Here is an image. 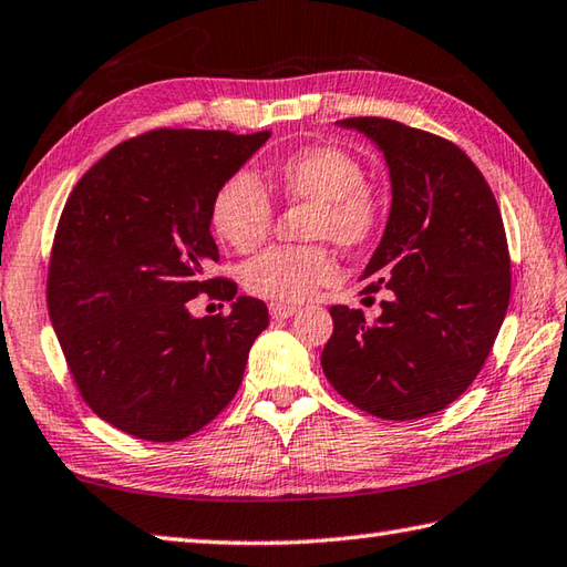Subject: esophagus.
Returning a JSON list of instances; mask_svg holds the SVG:
<instances>
[{"mask_svg":"<svg viewBox=\"0 0 567 567\" xmlns=\"http://www.w3.org/2000/svg\"><path fill=\"white\" fill-rule=\"evenodd\" d=\"M297 312V307H292V305H270V317L272 319H287V317H292Z\"/></svg>","mask_w":567,"mask_h":567,"instance_id":"obj_1","label":"esophagus"}]
</instances>
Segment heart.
<instances>
[{
    "label": "heart",
    "instance_id": "obj_1",
    "mask_svg": "<svg viewBox=\"0 0 567 567\" xmlns=\"http://www.w3.org/2000/svg\"><path fill=\"white\" fill-rule=\"evenodd\" d=\"M275 188L287 204L309 206L307 240H331L343 250L365 246L379 230L383 204L363 182V164L337 144H312L275 164ZM210 226L233 250L262 246L272 228V204L248 172L228 176L210 204ZM334 255L324 246L272 248L243 268V287L255 297L290 305L312 299L337 280Z\"/></svg>",
    "mask_w": 567,
    "mask_h": 567
}]
</instances>
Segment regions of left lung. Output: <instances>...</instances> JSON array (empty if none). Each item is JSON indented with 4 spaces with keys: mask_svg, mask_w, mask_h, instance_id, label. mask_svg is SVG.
I'll return each instance as SVG.
<instances>
[{
    "mask_svg": "<svg viewBox=\"0 0 567 567\" xmlns=\"http://www.w3.org/2000/svg\"><path fill=\"white\" fill-rule=\"evenodd\" d=\"M383 152L391 214L363 292L388 295L381 317L334 305L321 351L327 381L383 420L437 413L489 357L512 297L504 220L489 184L457 144L385 117H349Z\"/></svg>",
    "mask_w": 567,
    "mask_h": 567,
    "instance_id": "left-lung-1",
    "label": "left lung"
}]
</instances>
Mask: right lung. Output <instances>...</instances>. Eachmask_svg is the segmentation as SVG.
I'll list each match as a JSON object with an SVG mask.
<instances>
[{"mask_svg": "<svg viewBox=\"0 0 567 567\" xmlns=\"http://www.w3.org/2000/svg\"><path fill=\"white\" fill-rule=\"evenodd\" d=\"M272 132L154 130L110 150L65 202L49 265V315L83 401L150 442L208 425L246 373L268 307L218 262L210 204ZM202 291L228 298L226 318H194Z\"/></svg>", "mask_w": 567, "mask_h": 567, "instance_id": "right-lung-1", "label": "right lung"}]
</instances>
